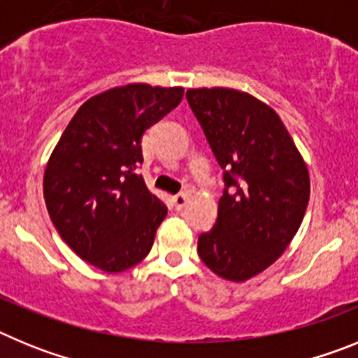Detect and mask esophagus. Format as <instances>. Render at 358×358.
I'll use <instances>...</instances> for the list:
<instances>
[{
  "label": "esophagus",
  "instance_id": "esophagus-1",
  "mask_svg": "<svg viewBox=\"0 0 358 358\" xmlns=\"http://www.w3.org/2000/svg\"><path fill=\"white\" fill-rule=\"evenodd\" d=\"M188 199H189L188 192H181V194L173 195L172 202H173V206H176V210H182V208L188 204Z\"/></svg>",
  "mask_w": 358,
  "mask_h": 358
}]
</instances>
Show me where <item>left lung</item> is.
<instances>
[{
    "instance_id": "obj_1",
    "label": "left lung",
    "mask_w": 358,
    "mask_h": 358,
    "mask_svg": "<svg viewBox=\"0 0 358 358\" xmlns=\"http://www.w3.org/2000/svg\"><path fill=\"white\" fill-rule=\"evenodd\" d=\"M186 100L224 170L217 222L199 235L197 252L217 276L245 281L274 264L301 226L308 170L280 116L251 94L202 87Z\"/></svg>"
}]
</instances>
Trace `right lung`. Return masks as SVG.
Returning a JSON list of instances; mask_svg holds the SVG:
<instances>
[{"label": "right lung", "instance_id": "obj_1", "mask_svg": "<svg viewBox=\"0 0 358 358\" xmlns=\"http://www.w3.org/2000/svg\"><path fill=\"white\" fill-rule=\"evenodd\" d=\"M182 87L129 84L90 98L44 172V201L59 235L82 260L122 273L150 252L166 206L136 169L145 131L182 100Z\"/></svg>", "mask_w": 358, "mask_h": 358}]
</instances>
